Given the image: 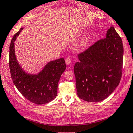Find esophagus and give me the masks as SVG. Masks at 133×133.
Segmentation results:
<instances>
[{"label":"esophagus","instance_id":"34e87169","mask_svg":"<svg viewBox=\"0 0 133 133\" xmlns=\"http://www.w3.org/2000/svg\"><path fill=\"white\" fill-rule=\"evenodd\" d=\"M65 63H66L67 65H69L70 64H71V59L69 57H68L65 58Z\"/></svg>","mask_w":133,"mask_h":133}]
</instances>
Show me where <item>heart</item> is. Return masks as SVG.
<instances>
[{"label": "heart", "instance_id": "b5f03b06", "mask_svg": "<svg viewBox=\"0 0 133 133\" xmlns=\"http://www.w3.org/2000/svg\"><path fill=\"white\" fill-rule=\"evenodd\" d=\"M90 35L88 34L86 35V36H84L83 38L82 39V40L80 42V46L82 47H85L88 45V43H89V40H90Z\"/></svg>", "mask_w": 133, "mask_h": 133}]
</instances>
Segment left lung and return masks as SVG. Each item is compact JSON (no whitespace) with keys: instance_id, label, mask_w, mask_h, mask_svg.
<instances>
[{"instance_id":"left-lung-1","label":"left lung","mask_w":133,"mask_h":133,"mask_svg":"<svg viewBox=\"0 0 133 133\" xmlns=\"http://www.w3.org/2000/svg\"><path fill=\"white\" fill-rule=\"evenodd\" d=\"M123 52L121 38L111 26L104 39L78 54L74 72L79 98L96 103L113 92L121 79Z\"/></svg>"}]
</instances>
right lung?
Masks as SVG:
<instances>
[{"instance_id":"right-lung-1","label":"right lung","mask_w":133,"mask_h":133,"mask_svg":"<svg viewBox=\"0 0 133 133\" xmlns=\"http://www.w3.org/2000/svg\"><path fill=\"white\" fill-rule=\"evenodd\" d=\"M21 28L12 39L9 47V68L14 84L24 97L36 104H44L54 100L57 96V85L66 69L64 58L49 62L38 74L25 72L17 61L14 41Z\"/></svg>"}]
</instances>
